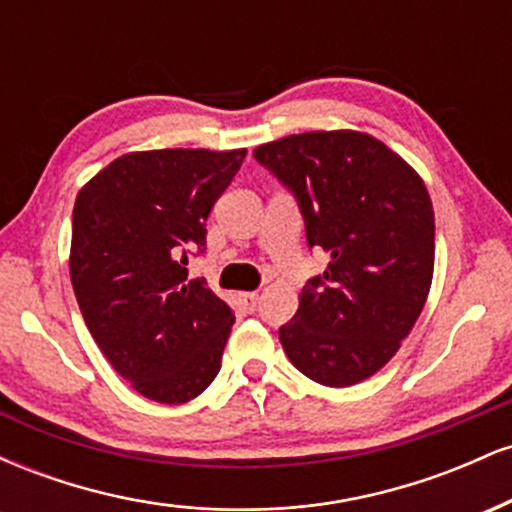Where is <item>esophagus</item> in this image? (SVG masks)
Returning a JSON list of instances; mask_svg holds the SVG:
<instances>
[{"instance_id":"esophagus-1","label":"esophagus","mask_w":512,"mask_h":512,"mask_svg":"<svg viewBox=\"0 0 512 512\" xmlns=\"http://www.w3.org/2000/svg\"><path fill=\"white\" fill-rule=\"evenodd\" d=\"M240 301L245 303V308L255 310L257 301H260V293H257V291H245V293H240Z\"/></svg>"}]
</instances>
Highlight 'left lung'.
<instances>
[{
    "label": "left lung",
    "instance_id": "8db88e82",
    "mask_svg": "<svg viewBox=\"0 0 512 512\" xmlns=\"http://www.w3.org/2000/svg\"><path fill=\"white\" fill-rule=\"evenodd\" d=\"M252 156L296 195L310 248L330 255L281 325V346L315 383H361L397 354L431 291L436 221L424 180L354 129L291 134Z\"/></svg>",
    "mask_w": 512,
    "mask_h": 512
}]
</instances>
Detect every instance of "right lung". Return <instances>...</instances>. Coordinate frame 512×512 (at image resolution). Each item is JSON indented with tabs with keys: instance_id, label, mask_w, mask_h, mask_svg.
Masks as SVG:
<instances>
[{
	"instance_id": "add662e5",
	"label": "right lung",
	"mask_w": 512,
	"mask_h": 512,
	"mask_svg": "<svg viewBox=\"0 0 512 512\" xmlns=\"http://www.w3.org/2000/svg\"><path fill=\"white\" fill-rule=\"evenodd\" d=\"M245 149H156L115 158L79 190L69 274L88 332L139 395L190 402L221 368L236 315L187 252L207 245V216Z\"/></svg>"
}]
</instances>
